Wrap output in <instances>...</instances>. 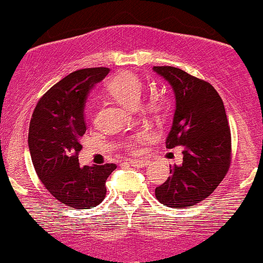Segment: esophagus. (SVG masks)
I'll use <instances>...</instances> for the list:
<instances>
[{
	"label": "esophagus",
	"mask_w": 263,
	"mask_h": 263,
	"mask_svg": "<svg viewBox=\"0 0 263 263\" xmlns=\"http://www.w3.org/2000/svg\"><path fill=\"white\" fill-rule=\"evenodd\" d=\"M129 164L135 168H144L149 164V160L146 159H129L128 160Z\"/></svg>",
	"instance_id": "1"
}]
</instances>
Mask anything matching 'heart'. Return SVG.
I'll list each match as a JSON object with an SVG mask.
<instances>
[{
  "instance_id": "heart-1",
  "label": "heart",
  "mask_w": 263,
  "mask_h": 263,
  "mask_svg": "<svg viewBox=\"0 0 263 263\" xmlns=\"http://www.w3.org/2000/svg\"><path fill=\"white\" fill-rule=\"evenodd\" d=\"M142 90H144L142 81L131 72L117 73L106 83V91L109 95L127 108H135L139 104ZM147 109L150 111H154L157 109V104L149 103ZM145 137H146V132H136L132 136L124 139L121 144V147L127 152H137L139 145L144 141Z\"/></svg>"
}]
</instances>
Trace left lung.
Here are the masks:
<instances>
[{
	"label": "left lung",
	"instance_id": "left-lung-1",
	"mask_svg": "<svg viewBox=\"0 0 263 263\" xmlns=\"http://www.w3.org/2000/svg\"><path fill=\"white\" fill-rule=\"evenodd\" d=\"M172 86L176 110L165 146L183 147L182 164L155 189L165 207L198 204L216 190L231 163V132L221 96L211 83L175 67H154Z\"/></svg>",
	"mask_w": 263,
	"mask_h": 263
}]
</instances>
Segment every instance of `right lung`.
I'll return each mask as SVG.
<instances>
[{
    "label": "right lung",
    "mask_w": 263,
    "mask_h": 263,
    "mask_svg": "<svg viewBox=\"0 0 263 263\" xmlns=\"http://www.w3.org/2000/svg\"><path fill=\"white\" fill-rule=\"evenodd\" d=\"M109 68L76 70L53 85L35 105L29 124L28 145L33 165L48 193L67 207L88 210L106 195L105 181L114 163L81 167L80 140L86 132V99Z\"/></svg>",
    "instance_id": "add662e5"
}]
</instances>
